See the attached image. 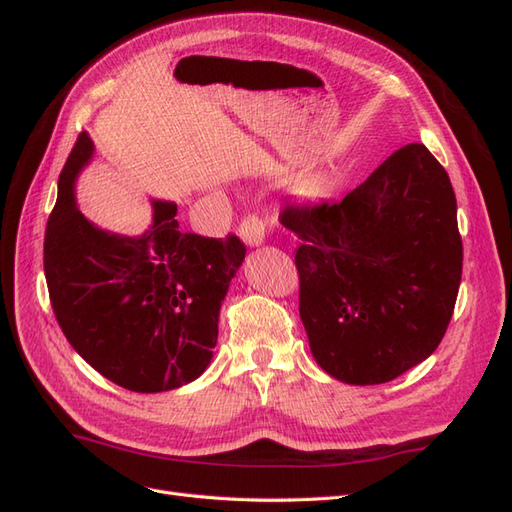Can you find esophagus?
I'll list each match as a JSON object with an SVG mask.
<instances>
[{
    "instance_id": "obj_1",
    "label": "esophagus",
    "mask_w": 512,
    "mask_h": 512,
    "mask_svg": "<svg viewBox=\"0 0 512 512\" xmlns=\"http://www.w3.org/2000/svg\"><path fill=\"white\" fill-rule=\"evenodd\" d=\"M267 220L258 213H247L239 224V235L247 245H260L267 235Z\"/></svg>"
}]
</instances>
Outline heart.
I'll return each mask as SVG.
<instances>
[{
    "instance_id": "1",
    "label": "heart",
    "mask_w": 512,
    "mask_h": 512,
    "mask_svg": "<svg viewBox=\"0 0 512 512\" xmlns=\"http://www.w3.org/2000/svg\"><path fill=\"white\" fill-rule=\"evenodd\" d=\"M303 192L307 196H320L324 192V181L322 179H309L303 183Z\"/></svg>"
}]
</instances>
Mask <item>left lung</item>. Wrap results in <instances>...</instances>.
Here are the masks:
<instances>
[{
  "label": "left lung",
  "instance_id": "1",
  "mask_svg": "<svg viewBox=\"0 0 512 512\" xmlns=\"http://www.w3.org/2000/svg\"><path fill=\"white\" fill-rule=\"evenodd\" d=\"M299 314L318 365L348 384L391 382L436 350L463 267L457 200L421 143L384 160L339 203L286 205Z\"/></svg>",
  "mask_w": 512,
  "mask_h": 512
}]
</instances>
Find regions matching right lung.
I'll return each instance as SVG.
<instances>
[{"instance_id":"obj_1","label":"right lung","mask_w":512,"mask_h":512,"mask_svg":"<svg viewBox=\"0 0 512 512\" xmlns=\"http://www.w3.org/2000/svg\"><path fill=\"white\" fill-rule=\"evenodd\" d=\"M76 138L59 175L44 235V275L61 331L83 359L134 393H162L198 378L218 342L220 305L245 258L237 235L181 232L177 205L153 200L143 237L96 228L76 209L72 183L91 158Z\"/></svg>"}]
</instances>
